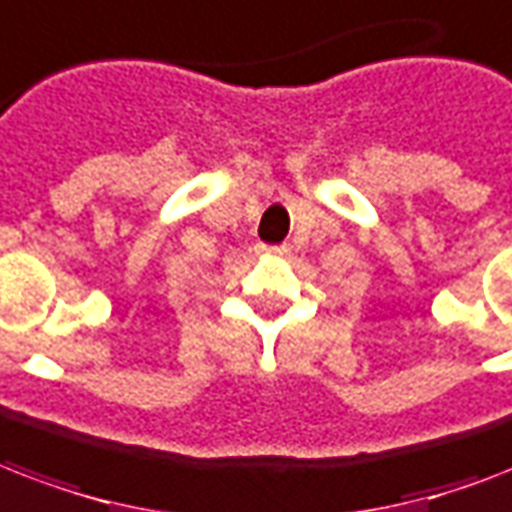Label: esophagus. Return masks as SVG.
<instances>
[{
  "mask_svg": "<svg viewBox=\"0 0 512 512\" xmlns=\"http://www.w3.org/2000/svg\"><path fill=\"white\" fill-rule=\"evenodd\" d=\"M261 251H269V253H277V256H288V251H291V248H288V245H272V248H267V245H261Z\"/></svg>",
  "mask_w": 512,
  "mask_h": 512,
  "instance_id": "1",
  "label": "esophagus"
}]
</instances>
